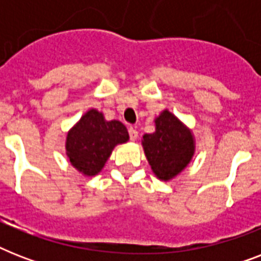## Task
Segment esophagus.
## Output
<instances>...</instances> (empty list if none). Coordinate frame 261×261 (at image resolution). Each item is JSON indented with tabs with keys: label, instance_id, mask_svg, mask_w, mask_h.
I'll use <instances>...</instances> for the list:
<instances>
[{
	"label": "esophagus",
	"instance_id": "esophagus-1",
	"mask_svg": "<svg viewBox=\"0 0 261 261\" xmlns=\"http://www.w3.org/2000/svg\"><path fill=\"white\" fill-rule=\"evenodd\" d=\"M128 135H130L131 141H137V138H138V131L135 130L134 127H130L128 128Z\"/></svg>",
	"mask_w": 261,
	"mask_h": 261
}]
</instances>
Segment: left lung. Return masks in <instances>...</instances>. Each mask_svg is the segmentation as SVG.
Masks as SVG:
<instances>
[{"mask_svg":"<svg viewBox=\"0 0 261 261\" xmlns=\"http://www.w3.org/2000/svg\"><path fill=\"white\" fill-rule=\"evenodd\" d=\"M154 123L155 131L143 135L142 146L155 176L168 181L191 163L195 139L192 131L168 110H164Z\"/></svg>","mask_w":261,"mask_h":261,"instance_id":"1","label":"left lung"}]
</instances>
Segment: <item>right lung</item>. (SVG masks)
<instances>
[{
    "label": "right lung",
    "instance_id": "obj_1",
    "mask_svg": "<svg viewBox=\"0 0 261 261\" xmlns=\"http://www.w3.org/2000/svg\"><path fill=\"white\" fill-rule=\"evenodd\" d=\"M128 141V131L119 120L107 122L97 110H89L67 133L66 154L70 164L85 176L101 171L114 147Z\"/></svg>",
    "mask_w": 261,
    "mask_h": 261
}]
</instances>
